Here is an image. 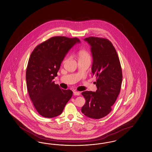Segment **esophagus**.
Instances as JSON below:
<instances>
[{"label": "esophagus", "instance_id": "obj_1", "mask_svg": "<svg viewBox=\"0 0 152 152\" xmlns=\"http://www.w3.org/2000/svg\"><path fill=\"white\" fill-rule=\"evenodd\" d=\"M80 94V93L77 91H74V95L75 96H79Z\"/></svg>", "mask_w": 152, "mask_h": 152}]
</instances>
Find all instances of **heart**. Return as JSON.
I'll list each match as a JSON object with an SVG mask.
<instances>
[{
    "label": "heart",
    "mask_w": 152,
    "mask_h": 152,
    "mask_svg": "<svg viewBox=\"0 0 152 152\" xmlns=\"http://www.w3.org/2000/svg\"><path fill=\"white\" fill-rule=\"evenodd\" d=\"M78 60H89L91 61V55L90 53L86 50H81L78 51L77 53ZM67 60V58H65L64 62H65Z\"/></svg>",
    "instance_id": "heart-1"
}]
</instances>
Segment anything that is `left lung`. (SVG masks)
<instances>
[{
	"label": "left lung",
	"instance_id": "8db88e82",
	"mask_svg": "<svg viewBox=\"0 0 152 152\" xmlns=\"http://www.w3.org/2000/svg\"><path fill=\"white\" fill-rule=\"evenodd\" d=\"M91 46L93 58L92 73L96 77V92L84 91L86 103L81 112L86 117L99 119L112 110L122 85V72L119 58L111 41L101 37L84 39Z\"/></svg>",
	"mask_w": 152,
	"mask_h": 152
}]
</instances>
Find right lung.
<instances>
[{
  "instance_id": "obj_1",
  "label": "right lung",
  "mask_w": 152,
  "mask_h": 152,
  "mask_svg": "<svg viewBox=\"0 0 152 152\" xmlns=\"http://www.w3.org/2000/svg\"><path fill=\"white\" fill-rule=\"evenodd\" d=\"M78 38L54 37L33 50L26 71L29 96L37 112L45 118L61 115L73 92L55 84L61 64L69 50L80 42Z\"/></svg>"
}]
</instances>
